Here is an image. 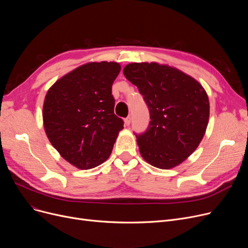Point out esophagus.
I'll use <instances>...</instances> for the list:
<instances>
[{
    "label": "esophagus",
    "instance_id": "obj_1",
    "mask_svg": "<svg viewBox=\"0 0 248 248\" xmlns=\"http://www.w3.org/2000/svg\"><path fill=\"white\" fill-rule=\"evenodd\" d=\"M131 121H132V119H131V116H127L126 119H124V124L126 125V126H128L129 124H131Z\"/></svg>",
    "mask_w": 248,
    "mask_h": 248
}]
</instances>
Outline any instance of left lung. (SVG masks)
I'll use <instances>...</instances> for the list:
<instances>
[{
    "label": "left lung",
    "instance_id": "obj_1",
    "mask_svg": "<svg viewBox=\"0 0 248 248\" xmlns=\"http://www.w3.org/2000/svg\"><path fill=\"white\" fill-rule=\"evenodd\" d=\"M149 108L151 122L136 135L140 153L149 164L171 169L197 149L209 120V99L193 77L155 62L131 63L124 68Z\"/></svg>",
    "mask_w": 248,
    "mask_h": 248
}]
</instances>
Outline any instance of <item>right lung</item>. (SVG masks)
<instances>
[{"label":"right lung","instance_id":"1","mask_svg":"<svg viewBox=\"0 0 248 248\" xmlns=\"http://www.w3.org/2000/svg\"><path fill=\"white\" fill-rule=\"evenodd\" d=\"M116 62H90L58 79L45 96V133L63 159L78 169L99 166L110 155L124 128L114 114L111 86Z\"/></svg>","mask_w":248,"mask_h":248}]
</instances>
